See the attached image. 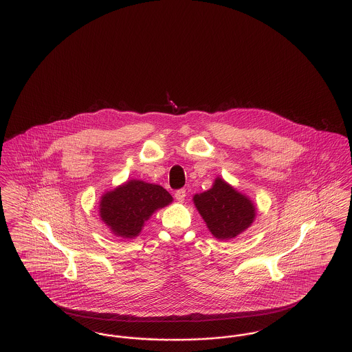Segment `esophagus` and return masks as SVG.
I'll list each match as a JSON object with an SVG mask.
<instances>
[{"label":"esophagus","mask_w":352,"mask_h":352,"mask_svg":"<svg viewBox=\"0 0 352 352\" xmlns=\"http://www.w3.org/2000/svg\"><path fill=\"white\" fill-rule=\"evenodd\" d=\"M185 198H186V190L179 189L175 191V199H177L178 202H184Z\"/></svg>","instance_id":"esophagus-1"}]
</instances>
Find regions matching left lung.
I'll list each match as a JSON object with an SVG mask.
<instances>
[{"label":"left lung","mask_w":352,"mask_h":352,"mask_svg":"<svg viewBox=\"0 0 352 352\" xmlns=\"http://www.w3.org/2000/svg\"><path fill=\"white\" fill-rule=\"evenodd\" d=\"M194 205L218 240H230L245 232L254 221L253 202L222 178H216L213 188L192 197Z\"/></svg>","instance_id":"8db88e82"}]
</instances>
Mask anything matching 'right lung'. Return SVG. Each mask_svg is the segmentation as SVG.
Listing matches in <instances>:
<instances>
[{
    "label": "right lung",
    "instance_id": "right-lung-1",
    "mask_svg": "<svg viewBox=\"0 0 352 352\" xmlns=\"http://www.w3.org/2000/svg\"><path fill=\"white\" fill-rule=\"evenodd\" d=\"M171 202L162 186L131 179L102 195L99 213L115 236L134 239L154 212Z\"/></svg>",
    "mask_w": 352,
    "mask_h": 352
}]
</instances>
